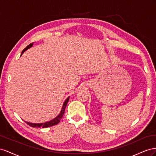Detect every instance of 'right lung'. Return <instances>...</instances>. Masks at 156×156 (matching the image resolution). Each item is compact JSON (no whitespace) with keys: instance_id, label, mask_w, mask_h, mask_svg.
Here are the masks:
<instances>
[{"instance_id":"add662e5","label":"right lung","mask_w":156,"mask_h":156,"mask_svg":"<svg viewBox=\"0 0 156 156\" xmlns=\"http://www.w3.org/2000/svg\"><path fill=\"white\" fill-rule=\"evenodd\" d=\"M32 46H33V43H31V44H29V45H28L24 49V50L22 51L21 55L23 54V53L25 51H26L27 50V49L30 48ZM69 97H68L67 99L65 100V103H64V104L63 105V107H62V109L61 110L60 114L58 115H57V116L55 118L51 120V121L46 122V123H29V122H25V123L27 124H28L29 126L32 127H43V128H46V127H51V126H55V125H57V124H58L59 123L61 119L63 118V116L64 113H65V108H66V105H67V103L69 102Z\"/></svg>"}]
</instances>
